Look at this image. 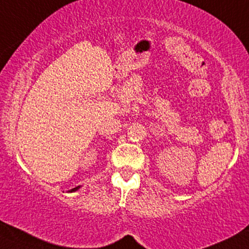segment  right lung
<instances>
[{"label": "right lung", "mask_w": 249, "mask_h": 249, "mask_svg": "<svg viewBox=\"0 0 249 249\" xmlns=\"http://www.w3.org/2000/svg\"><path fill=\"white\" fill-rule=\"evenodd\" d=\"M78 188H79V186H78V187H74V188H72V190H71V191H69V192H74V191H77Z\"/></svg>", "instance_id": "add662e5"}]
</instances>
